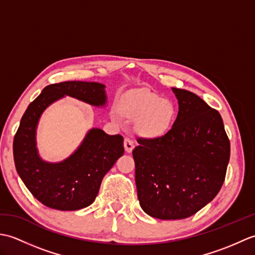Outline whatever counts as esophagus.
Masks as SVG:
<instances>
[{"instance_id": "obj_1", "label": "esophagus", "mask_w": 255, "mask_h": 255, "mask_svg": "<svg viewBox=\"0 0 255 255\" xmlns=\"http://www.w3.org/2000/svg\"><path fill=\"white\" fill-rule=\"evenodd\" d=\"M124 147H125V150H126L127 153H131L132 150H133V147H134L132 140H130L129 138H125Z\"/></svg>"}]
</instances>
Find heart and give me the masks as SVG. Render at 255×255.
Returning <instances> with one entry per match:
<instances>
[{
    "label": "heart",
    "instance_id": "b5f03b06",
    "mask_svg": "<svg viewBox=\"0 0 255 255\" xmlns=\"http://www.w3.org/2000/svg\"><path fill=\"white\" fill-rule=\"evenodd\" d=\"M121 112L125 117L137 121V131L156 139L163 137L172 127L175 110L171 102L148 91H134L123 100Z\"/></svg>",
    "mask_w": 255,
    "mask_h": 255
}]
</instances>
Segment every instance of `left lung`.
Instances as JSON below:
<instances>
[{
	"label": "left lung",
	"instance_id": "obj_1",
	"mask_svg": "<svg viewBox=\"0 0 255 255\" xmlns=\"http://www.w3.org/2000/svg\"><path fill=\"white\" fill-rule=\"evenodd\" d=\"M178 112L163 137L138 138L132 151L140 206L162 220L184 219L223 186L230 142L220 114L192 92L172 88Z\"/></svg>",
	"mask_w": 255,
	"mask_h": 255
}]
</instances>
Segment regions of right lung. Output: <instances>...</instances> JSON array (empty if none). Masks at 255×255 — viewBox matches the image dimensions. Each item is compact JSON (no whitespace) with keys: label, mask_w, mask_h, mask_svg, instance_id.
Returning a JSON list of instances; mask_svg holds the SVG:
<instances>
[{"label":"right lung","mask_w":255,"mask_h":255,"mask_svg":"<svg viewBox=\"0 0 255 255\" xmlns=\"http://www.w3.org/2000/svg\"><path fill=\"white\" fill-rule=\"evenodd\" d=\"M106 86L97 82L48 85L27 107L13 142L14 162L21 181L41 204L57 210H78L94 202L103 177L124 154V138L101 128L86 132L79 147L59 162L41 158L37 147L39 119L53 103L70 96L91 106L107 105Z\"/></svg>","instance_id":"right-lung-1"}]
</instances>
